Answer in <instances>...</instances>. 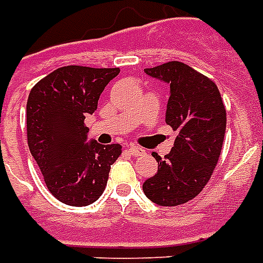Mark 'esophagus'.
Returning a JSON list of instances; mask_svg holds the SVG:
<instances>
[{
    "mask_svg": "<svg viewBox=\"0 0 263 263\" xmlns=\"http://www.w3.org/2000/svg\"><path fill=\"white\" fill-rule=\"evenodd\" d=\"M128 152H129L131 155H134V156H141V155L145 153V151L139 146H129L128 147Z\"/></svg>",
    "mask_w": 263,
    "mask_h": 263,
    "instance_id": "1",
    "label": "esophagus"
}]
</instances>
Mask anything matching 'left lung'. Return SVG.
<instances>
[{
    "label": "left lung",
    "mask_w": 263,
    "mask_h": 263,
    "mask_svg": "<svg viewBox=\"0 0 263 263\" xmlns=\"http://www.w3.org/2000/svg\"><path fill=\"white\" fill-rule=\"evenodd\" d=\"M145 72L170 86L166 122L177 138L164 159L153 153L159 168L142 188L157 205H181L211 180L224 139V104L215 83L186 64L171 61Z\"/></svg>",
    "instance_id": "1"
}]
</instances>
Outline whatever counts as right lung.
Returning a JSON list of instances; mask_svg holds the SVG:
<instances>
[{
  "mask_svg": "<svg viewBox=\"0 0 263 263\" xmlns=\"http://www.w3.org/2000/svg\"><path fill=\"white\" fill-rule=\"evenodd\" d=\"M118 68L68 65L37 82L26 104L28 145L48 191L62 203L87 206L104 191L108 171L121 155L118 143L87 141V114Z\"/></svg>",
  "mask_w": 263,
  "mask_h": 263,
  "instance_id": "1",
  "label": "right lung"
}]
</instances>
